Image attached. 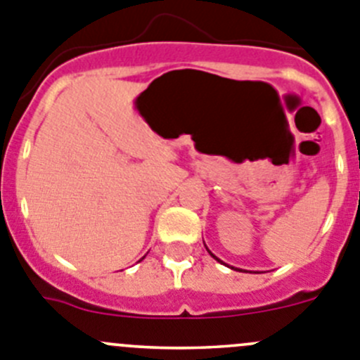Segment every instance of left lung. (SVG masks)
I'll return each mask as SVG.
<instances>
[{"label":"left lung","mask_w":360,"mask_h":360,"mask_svg":"<svg viewBox=\"0 0 360 360\" xmlns=\"http://www.w3.org/2000/svg\"><path fill=\"white\" fill-rule=\"evenodd\" d=\"M205 248H207V246H205ZM207 252H209V253H210V255H212V257H214V259H216V260H217V262H221V264H225V262H223V260H219V259H217V257H216V255H214V253H212V252H210V250H209V248H207ZM225 266H229V264H225ZM229 268H230V266H229ZM232 269H236V268H232ZM239 271H243V269H239Z\"/></svg>","instance_id":"left-lung-1"}]
</instances>
